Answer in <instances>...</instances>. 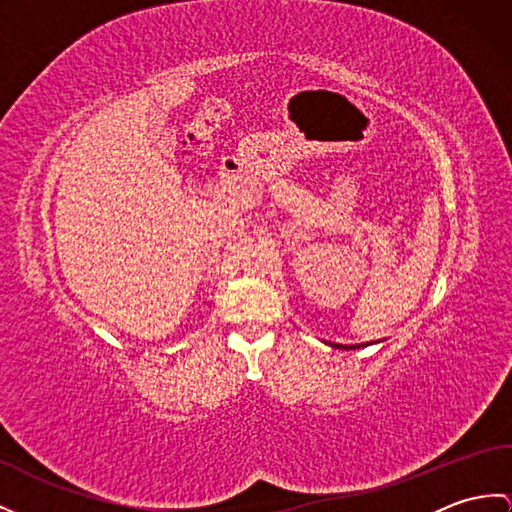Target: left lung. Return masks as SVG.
I'll list each match as a JSON object with an SVG mask.
<instances>
[{
    "mask_svg": "<svg viewBox=\"0 0 512 512\" xmlns=\"http://www.w3.org/2000/svg\"><path fill=\"white\" fill-rule=\"evenodd\" d=\"M332 347H343V350H356V347H360V345H352V347H345V345H339V343H330Z\"/></svg>",
    "mask_w": 512,
    "mask_h": 512,
    "instance_id": "obj_1",
    "label": "left lung"
}]
</instances>
